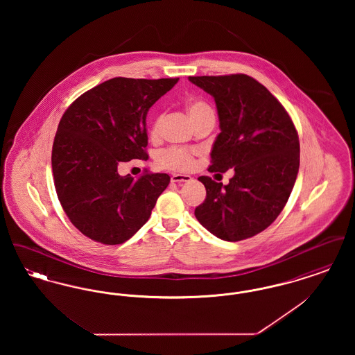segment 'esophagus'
Segmentation results:
<instances>
[{
	"mask_svg": "<svg viewBox=\"0 0 355 355\" xmlns=\"http://www.w3.org/2000/svg\"><path fill=\"white\" fill-rule=\"evenodd\" d=\"M193 178L190 177V175H187V174H173L171 175V182H174V184H182V182H189V181H191Z\"/></svg>",
	"mask_w": 355,
	"mask_h": 355,
	"instance_id": "34e87169",
	"label": "esophagus"
}]
</instances>
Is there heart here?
I'll use <instances>...</instances> for the list:
<instances>
[{
  "label": "heart",
  "instance_id": "1",
  "mask_svg": "<svg viewBox=\"0 0 355 355\" xmlns=\"http://www.w3.org/2000/svg\"><path fill=\"white\" fill-rule=\"evenodd\" d=\"M185 109L194 125L207 117H214V110L211 109V106L207 102L197 97L187 98L185 101ZM159 123H161V116L157 114L152 119L150 128H149V133L152 137L158 135ZM196 154L197 152L194 150L170 148L157 155V165L164 169L187 171L196 166Z\"/></svg>",
  "mask_w": 355,
  "mask_h": 355
}]
</instances>
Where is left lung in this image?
Returning a JSON list of instances; mask_svg holds the SVG:
<instances>
[{"label": "left lung", "mask_w": 355, "mask_h": 355, "mask_svg": "<svg viewBox=\"0 0 355 355\" xmlns=\"http://www.w3.org/2000/svg\"><path fill=\"white\" fill-rule=\"evenodd\" d=\"M217 106L209 171L234 169L227 185L200 177L206 198L196 218L211 234L236 242L269 227L285 207L300 169V141L285 107L246 74L189 77Z\"/></svg>", "instance_id": "left-lung-1"}]
</instances>
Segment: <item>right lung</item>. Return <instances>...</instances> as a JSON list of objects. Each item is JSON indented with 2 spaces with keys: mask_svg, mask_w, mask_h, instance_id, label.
Wrapping results in <instances>:
<instances>
[{
  "mask_svg": "<svg viewBox=\"0 0 355 355\" xmlns=\"http://www.w3.org/2000/svg\"><path fill=\"white\" fill-rule=\"evenodd\" d=\"M177 81L116 77L64 113L51 150L54 185L69 220L90 239L119 245L132 238L169 185L165 173L135 180L119 175V165L148 158V112Z\"/></svg>",
  "mask_w": 355,
  "mask_h": 355,
  "instance_id": "add662e5",
  "label": "right lung"
}]
</instances>
